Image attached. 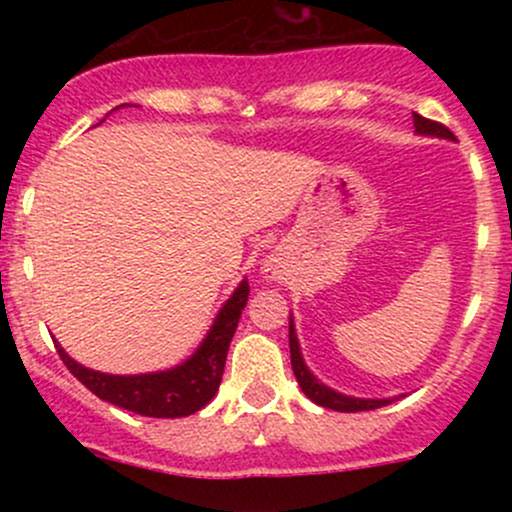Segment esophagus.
I'll use <instances>...</instances> for the list:
<instances>
[{"mask_svg": "<svg viewBox=\"0 0 512 512\" xmlns=\"http://www.w3.org/2000/svg\"><path fill=\"white\" fill-rule=\"evenodd\" d=\"M264 274H267V279H276V269L272 264H267V269H264Z\"/></svg>", "mask_w": 512, "mask_h": 512, "instance_id": "esophagus-1", "label": "esophagus"}]
</instances>
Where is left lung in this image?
Here are the masks:
<instances>
[{
	"mask_svg": "<svg viewBox=\"0 0 512 512\" xmlns=\"http://www.w3.org/2000/svg\"><path fill=\"white\" fill-rule=\"evenodd\" d=\"M414 127H416V132L428 134V137L455 139V134H452L448 127L440 125V122L428 120V117H421L419 113H414ZM289 346H291V368H293V375H296L298 385H301L305 397L313 399V402L320 404V407L334 409V411H370V409L385 407V404L392 402V399L346 397V395H342V392H334L332 387L322 385L320 380L310 373L308 366H305V361L301 356V346H298L296 327H293V320L289 322Z\"/></svg>",
	"mask_w": 512,
	"mask_h": 512,
	"instance_id": "left-lung-1",
	"label": "left lung"
}]
</instances>
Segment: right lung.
<instances>
[{
	"label": "right lung",
	"mask_w": 512,
	"mask_h": 512,
	"mask_svg": "<svg viewBox=\"0 0 512 512\" xmlns=\"http://www.w3.org/2000/svg\"><path fill=\"white\" fill-rule=\"evenodd\" d=\"M248 296L250 286L243 279L238 289L233 291V296L223 303L214 325H211L209 334L195 354L170 370L144 375H108L76 363L60 344H55L57 354L81 385H86L93 395L115 404V407L151 416V419L190 416L207 407L219 392L228 346L236 334L240 313L248 303Z\"/></svg>",
	"instance_id": "right-lung-1"
}]
</instances>
